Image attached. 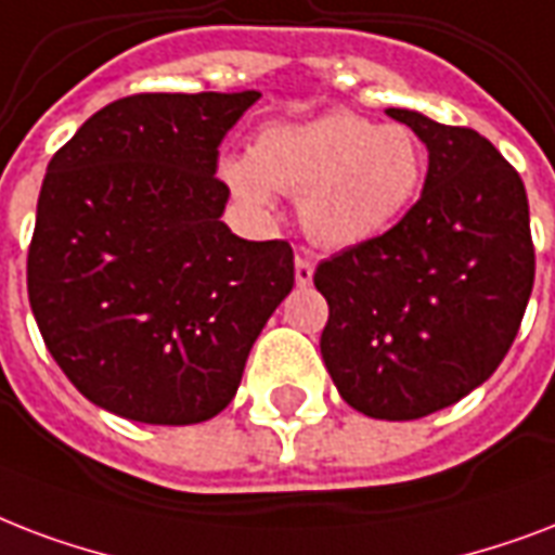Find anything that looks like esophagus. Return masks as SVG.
<instances>
[{"label": "esophagus", "instance_id": "obj_1", "mask_svg": "<svg viewBox=\"0 0 555 555\" xmlns=\"http://www.w3.org/2000/svg\"><path fill=\"white\" fill-rule=\"evenodd\" d=\"M312 272H315V263H312L307 255L295 257V281H298L300 286H309V283H312Z\"/></svg>", "mask_w": 555, "mask_h": 555}]
</instances>
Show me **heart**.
<instances>
[{
    "label": "heart",
    "instance_id": "b5f03b06",
    "mask_svg": "<svg viewBox=\"0 0 555 555\" xmlns=\"http://www.w3.org/2000/svg\"><path fill=\"white\" fill-rule=\"evenodd\" d=\"M222 179L240 199L298 196V214L324 246H362L397 225L423 188V144L402 124L333 109L298 124H269L248 158H225Z\"/></svg>",
    "mask_w": 555,
    "mask_h": 555
}]
</instances>
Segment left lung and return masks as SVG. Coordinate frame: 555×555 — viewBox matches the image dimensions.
Here are the masks:
<instances>
[{
  "mask_svg": "<svg viewBox=\"0 0 555 555\" xmlns=\"http://www.w3.org/2000/svg\"><path fill=\"white\" fill-rule=\"evenodd\" d=\"M428 147L423 193L379 237L315 269L321 356L347 405L420 420L483 385L513 347L535 278L518 170L469 127L385 109Z\"/></svg>",
  "mask_w": 555,
  "mask_h": 555,
  "instance_id": "1",
  "label": "left lung"
}]
</instances>
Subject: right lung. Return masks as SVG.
Segmentation results:
<instances>
[{"label": "right lung", "mask_w": 555, "mask_h": 555, "mask_svg": "<svg viewBox=\"0 0 555 555\" xmlns=\"http://www.w3.org/2000/svg\"><path fill=\"white\" fill-rule=\"evenodd\" d=\"M257 98L130 94L49 162L28 300L60 371L103 411L150 425L217 416L295 286L286 240L251 243L219 219V144Z\"/></svg>", "instance_id": "right-lung-1"}]
</instances>
